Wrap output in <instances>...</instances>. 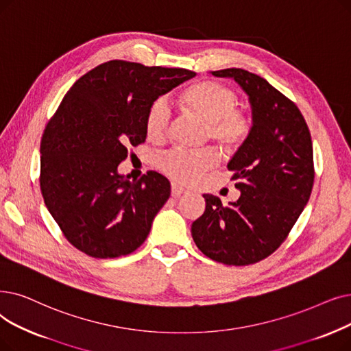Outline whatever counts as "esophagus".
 Segmentation results:
<instances>
[{"mask_svg": "<svg viewBox=\"0 0 351 351\" xmlns=\"http://www.w3.org/2000/svg\"><path fill=\"white\" fill-rule=\"evenodd\" d=\"M186 191L184 189V188H180V186H178V185H172V191H171V193H172V196L173 197H178V196H180V195H184Z\"/></svg>", "mask_w": 351, "mask_h": 351, "instance_id": "esophagus-1", "label": "esophagus"}]
</instances>
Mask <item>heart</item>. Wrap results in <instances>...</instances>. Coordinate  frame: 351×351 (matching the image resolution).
<instances>
[{
  "instance_id": "b5f03b06",
  "label": "heart",
  "mask_w": 351,
  "mask_h": 351,
  "mask_svg": "<svg viewBox=\"0 0 351 351\" xmlns=\"http://www.w3.org/2000/svg\"><path fill=\"white\" fill-rule=\"evenodd\" d=\"M186 113L205 126L204 139L212 142L222 154L232 155L245 145L251 123L237 110L239 97L230 87L215 82H202L191 87L182 97ZM172 120V109L166 97H158L149 106L146 114L147 138L159 141L167 132ZM217 154L210 149L185 152L172 149L156 159L159 169L171 179L189 184L201 173L217 165Z\"/></svg>"
}]
</instances>
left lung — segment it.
<instances>
[{"instance_id": "1", "label": "left lung", "mask_w": 351, "mask_h": 351, "mask_svg": "<svg viewBox=\"0 0 351 351\" xmlns=\"http://www.w3.org/2000/svg\"><path fill=\"white\" fill-rule=\"evenodd\" d=\"M232 79L248 96V139L228 163L235 202L205 193V212L192 223L196 247L225 265H250L276 251L307 205L314 184L310 130L297 106L265 79L242 69L210 71Z\"/></svg>"}]
</instances>
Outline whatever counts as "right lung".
I'll return each mask as SVG.
<instances>
[{
	"mask_svg": "<svg viewBox=\"0 0 351 351\" xmlns=\"http://www.w3.org/2000/svg\"><path fill=\"white\" fill-rule=\"evenodd\" d=\"M195 75L112 60L70 87L43 134L40 188L71 245L116 258L145 242L171 184L154 171L130 182L117 167L146 141L149 106Z\"/></svg>",
	"mask_w": 351,
	"mask_h": 351,
	"instance_id": "obj_1",
	"label": "right lung"
}]
</instances>
